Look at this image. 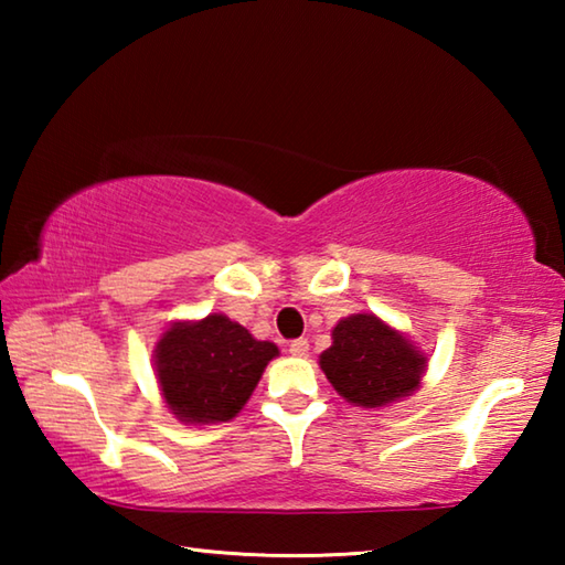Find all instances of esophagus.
Instances as JSON below:
<instances>
[{"label":"esophagus","instance_id":"esophagus-1","mask_svg":"<svg viewBox=\"0 0 565 565\" xmlns=\"http://www.w3.org/2000/svg\"><path fill=\"white\" fill-rule=\"evenodd\" d=\"M289 353H291V356H296V359H303L306 353H309V341H306V339L291 341L289 343Z\"/></svg>","mask_w":565,"mask_h":565}]
</instances>
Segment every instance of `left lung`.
Wrapping results in <instances>:
<instances>
[{
    "label": "left lung",
    "mask_w": 565,
    "mask_h": 565,
    "mask_svg": "<svg viewBox=\"0 0 565 565\" xmlns=\"http://www.w3.org/2000/svg\"><path fill=\"white\" fill-rule=\"evenodd\" d=\"M426 353L376 313H353L331 331L319 366L353 406L381 408L414 394L426 371Z\"/></svg>",
    "instance_id": "8db88e82"
}]
</instances>
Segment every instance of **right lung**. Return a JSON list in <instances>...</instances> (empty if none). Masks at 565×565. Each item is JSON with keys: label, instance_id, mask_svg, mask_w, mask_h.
<instances>
[{"label": "right lung", "instance_id": "add662e5", "mask_svg": "<svg viewBox=\"0 0 565 565\" xmlns=\"http://www.w3.org/2000/svg\"><path fill=\"white\" fill-rule=\"evenodd\" d=\"M279 347L259 341L224 313L177 321L154 349L157 381L181 424H222L244 408Z\"/></svg>", "mask_w": 565, "mask_h": 565}]
</instances>
